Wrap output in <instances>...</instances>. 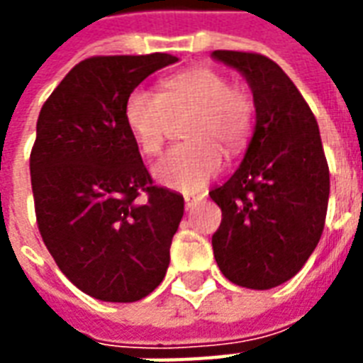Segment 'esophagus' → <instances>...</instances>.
<instances>
[{
  "label": "esophagus",
  "mask_w": 363,
  "mask_h": 363,
  "mask_svg": "<svg viewBox=\"0 0 363 363\" xmlns=\"http://www.w3.org/2000/svg\"><path fill=\"white\" fill-rule=\"evenodd\" d=\"M200 200H202V196H198V194H184V204H186V208L196 206Z\"/></svg>",
  "instance_id": "obj_1"
}]
</instances>
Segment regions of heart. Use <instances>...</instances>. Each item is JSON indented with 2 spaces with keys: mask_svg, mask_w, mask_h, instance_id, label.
I'll return each instance as SVG.
<instances>
[{
  "mask_svg": "<svg viewBox=\"0 0 363 363\" xmlns=\"http://www.w3.org/2000/svg\"><path fill=\"white\" fill-rule=\"evenodd\" d=\"M194 108L184 134L190 142L173 145L153 167L161 184L198 192L220 173L223 151L239 153L251 135L255 101L241 83L213 67H190L165 77L161 93L135 87L124 103V120L138 147L157 155L165 142L171 114Z\"/></svg>",
  "mask_w": 363,
  "mask_h": 363,
  "instance_id": "1",
  "label": "heart"
}]
</instances>
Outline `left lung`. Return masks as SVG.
<instances>
[{
	"instance_id": "8db88e82",
	"label": "left lung",
	"mask_w": 363,
	"mask_h": 363,
	"mask_svg": "<svg viewBox=\"0 0 363 363\" xmlns=\"http://www.w3.org/2000/svg\"><path fill=\"white\" fill-rule=\"evenodd\" d=\"M212 56L247 77L257 108L243 163L210 192L221 208L213 257L237 286L276 288L303 268L325 228L330 179L319 124L276 62L257 52Z\"/></svg>"
}]
</instances>
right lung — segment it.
<instances>
[{
    "label": "right lung",
    "instance_id": "right-lung-1",
    "mask_svg": "<svg viewBox=\"0 0 363 363\" xmlns=\"http://www.w3.org/2000/svg\"><path fill=\"white\" fill-rule=\"evenodd\" d=\"M177 60L159 52L83 60L38 114L30 150L38 231L67 280L101 301L150 296L169 268L184 200L153 184L124 103Z\"/></svg>",
    "mask_w": 363,
    "mask_h": 363
}]
</instances>
